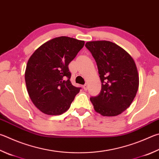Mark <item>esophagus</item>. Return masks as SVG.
Listing matches in <instances>:
<instances>
[{
  "label": "esophagus",
  "mask_w": 159,
  "mask_h": 159,
  "mask_svg": "<svg viewBox=\"0 0 159 159\" xmlns=\"http://www.w3.org/2000/svg\"><path fill=\"white\" fill-rule=\"evenodd\" d=\"M83 89H85V90H87V89H88V83H85V84L83 85Z\"/></svg>",
  "instance_id": "esophagus-1"
}]
</instances>
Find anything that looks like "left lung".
<instances>
[{"mask_svg":"<svg viewBox=\"0 0 159 159\" xmlns=\"http://www.w3.org/2000/svg\"><path fill=\"white\" fill-rule=\"evenodd\" d=\"M97 62L102 89L89 98L95 111L103 116H116L131 104L136 95L139 76L131 56L115 43L93 41L85 44Z\"/></svg>","mask_w":159,"mask_h":159,"instance_id":"8db88e82","label":"left lung"}]
</instances>
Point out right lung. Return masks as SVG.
I'll return each instance as SVG.
<instances>
[{
	"label": "right lung",
	"instance_id": "1",
	"mask_svg": "<svg viewBox=\"0 0 159 159\" xmlns=\"http://www.w3.org/2000/svg\"><path fill=\"white\" fill-rule=\"evenodd\" d=\"M84 44L71 37H56L39 47L28 60L27 90L34 105L44 113L58 115L67 111L81 89L71 84L68 66Z\"/></svg>",
	"mask_w": 159,
	"mask_h": 159
}]
</instances>
